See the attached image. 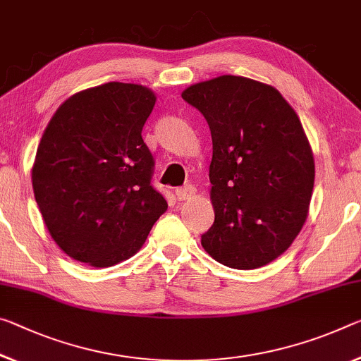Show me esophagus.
Instances as JSON below:
<instances>
[{
	"label": "esophagus",
	"mask_w": 361,
	"mask_h": 361,
	"mask_svg": "<svg viewBox=\"0 0 361 361\" xmlns=\"http://www.w3.org/2000/svg\"><path fill=\"white\" fill-rule=\"evenodd\" d=\"M176 199H180V201H188V199H192L196 196V188L192 185H188V186H181V188H176Z\"/></svg>",
	"instance_id": "1"
}]
</instances>
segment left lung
<instances>
[{"instance_id": "1", "label": "left lung", "mask_w": 361, "mask_h": 361, "mask_svg": "<svg viewBox=\"0 0 361 361\" xmlns=\"http://www.w3.org/2000/svg\"><path fill=\"white\" fill-rule=\"evenodd\" d=\"M207 120L215 221L201 244L212 259L254 270L289 249L307 220L314 160L299 116L271 85L221 75L181 93Z\"/></svg>"}]
</instances>
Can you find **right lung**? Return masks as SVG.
<instances>
[{"label": "right lung", "mask_w": 361, "mask_h": 361, "mask_svg": "<svg viewBox=\"0 0 361 361\" xmlns=\"http://www.w3.org/2000/svg\"><path fill=\"white\" fill-rule=\"evenodd\" d=\"M154 104L149 88L109 82L72 94L51 117L33 194L51 238L73 260L94 268L128 260L167 210L141 136Z\"/></svg>", "instance_id": "1"}]
</instances>
